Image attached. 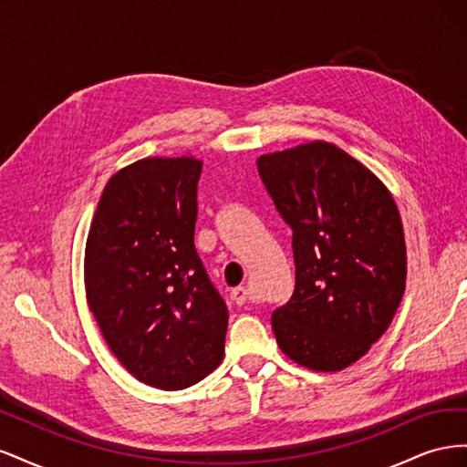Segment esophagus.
Here are the masks:
<instances>
[{
  "mask_svg": "<svg viewBox=\"0 0 467 467\" xmlns=\"http://www.w3.org/2000/svg\"><path fill=\"white\" fill-rule=\"evenodd\" d=\"M247 288L245 286H237V288H234L232 292H230V298H232V302H235L237 306H244L245 302H247Z\"/></svg>",
  "mask_w": 467,
  "mask_h": 467,
  "instance_id": "1",
  "label": "esophagus"
}]
</instances>
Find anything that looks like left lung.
Listing matches in <instances>:
<instances>
[{"label":"left lung","mask_w":467,"mask_h":467,"mask_svg":"<svg viewBox=\"0 0 467 467\" xmlns=\"http://www.w3.org/2000/svg\"><path fill=\"white\" fill-rule=\"evenodd\" d=\"M257 169L292 230L296 286L271 317L276 343L306 368L343 370L386 333L403 298L400 210L370 169L327 142L261 155Z\"/></svg>","instance_id":"left-lung-1"}]
</instances>
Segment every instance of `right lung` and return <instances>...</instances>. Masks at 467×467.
Masks as SVG:
<instances>
[{
    "label": "right lung",
    "instance_id": "right-lung-1",
    "mask_svg": "<svg viewBox=\"0 0 467 467\" xmlns=\"http://www.w3.org/2000/svg\"><path fill=\"white\" fill-rule=\"evenodd\" d=\"M202 161L146 158L112 175L86 245V290L112 355L136 379L185 389L218 368L228 307L194 247Z\"/></svg>",
    "mask_w": 467,
    "mask_h": 467
}]
</instances>
